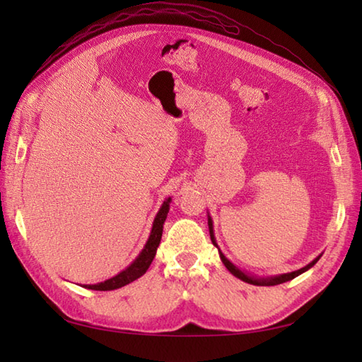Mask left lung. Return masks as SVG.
Listing matches in <instances>:
<instances>
[{"instance_id":"obj_1","label":"left lung","mask_w":362,"mask_h":362,"mask_svg":"<svg viewBox=\"0 0 362 362\" xmlns=\"http://www.w3.org/2000/svg\"><path fill=\"white\" fill-rule=\"evenodd\" d=\"M209 230H210L211 243H213V245H216V247H218L221 261H222V263H224V266L228 269V272L232 274V275H235L236 279H240V280H243V281H245V283L255 284V286H275V284H281V283H284V281H289V280H292V279H296V276H298L300 274H303V272L308 271V269H311L314 264L317 263L319 258L322 257V253H320V255H319L317 258H314L310 264H306L305 267L298 269V271H292V272H288V274H280V275L257 276V275H252V274H249V272H244V271H241L240 267H236V266L232 263V261H230V259L224 255V253L221 252L219 245H218V243H216V238H214V232H213V219H211V216H210V213H209Z\"/></svg>"}]
</instances>
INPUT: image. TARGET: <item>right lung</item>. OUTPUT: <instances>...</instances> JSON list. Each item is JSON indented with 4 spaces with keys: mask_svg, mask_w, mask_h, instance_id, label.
Masks as SVG:
<instances>
[{
    "mask_svg": "<svg viewBox=\"0 0 362 362\" xmlns=\"http://www.w3.org/2000/svg\"><path fill=\"white\" fill-rule=\"evenodd\" d=\"M171 201L173 199L168 197V199H165L163 204H161L158 213L156 214V218H153L148 241H146L143 250L138 253V257L132 261V263H130L126 269H122L119 274L112 276V279L101 281V283H96V284H83V288L93 289V291H113V289L126 286V284L132 283L136 279H140L141 275H144L146 271L149 269L153 257H156V253H157V247H158L160 240H161V233H163V224L166 221L168 211H169V204H171Z\"/></svg>",
    "mask_w": 362,
    "mask_h": 362,
    "instance_id": "obj_1",
    "label": "right lung"
}]
</instances>
